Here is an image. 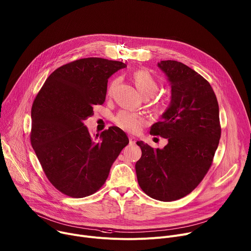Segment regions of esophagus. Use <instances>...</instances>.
<instances>
[{"mask_svg":"<svg viewBox=\"0 0 251 251\" xmlns=\"http://www.w3.org/2000/svg\"><path fill=\"white\" fill-rule=\"evenodd\" d=\"M128 140H129V144L130 145H134L136 143V138L134 136H132V135L128 136Z\"/></svg>","mask_w":251,"mask_h":251,"instance_id":"esophagus-1","label":"esophagus"}]
</instances>
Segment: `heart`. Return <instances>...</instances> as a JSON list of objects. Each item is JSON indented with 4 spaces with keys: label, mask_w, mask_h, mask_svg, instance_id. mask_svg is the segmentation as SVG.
<instances>
[{
    "label": "heart",
    "mask_w": 251,
    "mask_h": 251,
    "mask_svg": "<svg viewBox=\"0 0 251 251\" xmlns=\"http://www.w3.org/2000/svg\"><path fill=\"white\" fill-rule=\"evenodd\" d=\"M132 80L134 86L143 98H150L154 96L158 90V83L155 78L146 70H137L132 74ZM118 83V79L110 82L108 93L113 91ZM116 124L121 128L128 132H137L144 125V119L129 110H121L115 119Z\"/></svg>",
    "instance_id": "heart-1"
}]
</instances>
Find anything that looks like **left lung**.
I'll return each mask as SVG.
<instances>
[{"instance_id":"obj_1","label":"left lung","mask_w":251,"mask_h":251,"mask_svg":"<svg viewBox=\"0 0 251 251\" xmlns=\"http://www.w3.org/2000/svg\"><path fill=\"white\" fill-rule=\"evenodd\" d=\"M168 77L171 102L151 133L168 140L163 149L144 142L135 163L138 184L149 197L160 201L179 200L196 188L208 172L220 138L219 107L209 82L176 61H160Z\"/></svg>"}]
</instances>
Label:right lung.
I'll return each instance as SVG.
<instances>
[{"mask_svg":"<svg viewBox=\"0 0 251 251\" xmlns=\"http://www.w3.org/2000/svg\"><path fill=\"white\" fill-rule=\"evenodd\" d=\"M123 62L80 59L55 70L32 106L31 143L50 183L71 198L91 196L106 180L111 164L128 145L118 126L93 137L83 124L102 104L107 79Z\"/></svg>","mask_w":251,"mask_h":251,"instance_id":"right-lung-1","label":"right lung"}]
</instances>
